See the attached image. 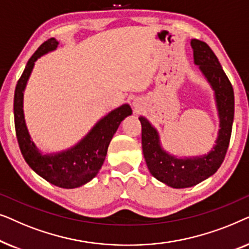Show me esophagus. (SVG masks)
<instances>
[{
  "label": "esophagus",
  "instance_id": "esophagus-1",
  "mask_svg": "<svg viewBox=\"0 0 249 249\" xmlns=\"http://www.w3.org/2000/svg\"><path fill=\"white\" fill-rule=\"evenodd\" d=\"M132 105H134L135 108H139V107H141V102H139L137 98H136V100H134V102H132Z\"/></svg>",
  "mask_w": 249,
  "mask_h": 249
}]
</instances>
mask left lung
Listing matches in <instances>:
<instances>
[{
  "instance_id": "1",
  "label": "left lung",
  "mask_w": 249,
  "mask_h": 249,
  "mask_svg": "<svg viewBox=\"0 0 249 249\" xmlns=\"http://www.w3.org/2000/svg\"><path fill=\"white\" fill-rule=\"evenodd\" d=\"M194 63L214 90L220 120V129L213 148L205 155L177 158L163 149L160 136L147 119L139 117L142 124V153L151 175L172 188H188L214 175L222 164L229 146L234 115L232 85L221 67L217 57L205 42L190 40Z\"/></svg>"
}]
</instances>
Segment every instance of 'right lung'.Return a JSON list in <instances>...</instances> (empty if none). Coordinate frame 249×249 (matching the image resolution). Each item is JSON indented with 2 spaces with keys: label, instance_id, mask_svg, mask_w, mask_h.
Masks as SVG:
<instances>
[{
  "label": "right lung",
  "instance_id": "obj_1",
  "mask_svg": "<svg viewBox=\"0 0 249 249\" xmlns=\"http://www.w3.org/2000/svg\"><path fill=\"white\" fill-rule=\"evenodd\" d=\"M59 42L50 38L40 45L30 57L18 80L15 91L13 112L15 127L20 151L30 168L46 181L61 188H77L89 182L103 165L107 147L121 121L132 111L129 104L111 111L101 119L90 131L72 147L56 153L44 154L30 137L23 114V91L35 62L44 54L56 50Z\"/></svg>",
  "mask_w": 249,
  "mask_h": 249
}]
</instances>
